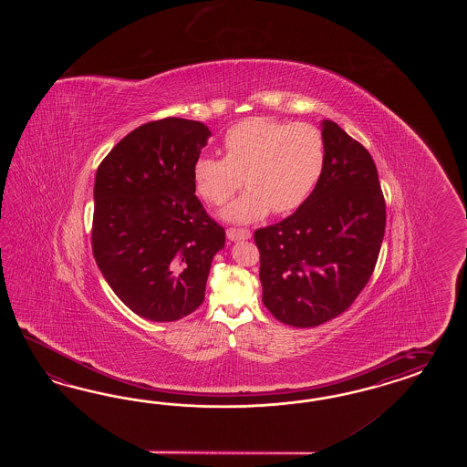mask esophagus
<instances>
[{"label": "esophagus", "instance_id": "1", "mask_svg": "<svg viewBox=\"0 0 467 467\" xmlns=\"http://www.w3.org/2000/svg\"><path fill=\"white\" fill-rule=\"evenodd\" d=\"M226 234L229 241L248 240L252 236V233L248 229H236V227H229Z\"/></svg>", "mask_w": 467, "mask_h": 467}]
</instances>
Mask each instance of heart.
<instances>
[{
  "mask_svg": "<svg viewBox=\"0 0 467 467\" xmlns=\"http://www.w3.org/2000/svg\"><path fill=\"white\" fill-rule=\"evenodd\" d=\"M223 150L224 159L198 157L193 183L207 203L223 205L244 182L248 190L223 213L231 223L296 211L326 166L324 137L308 123L248 118L227 130Z\"/></svg>",
  "mask_w": 467,
  "mask_h": 467,
  "instance_id": "b5f03b06",
  "label": "heart"
}]
</instances>
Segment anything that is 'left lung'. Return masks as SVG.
<instances>
[{
  "instance_id": "obj_1",
  "label": "left lung",
  "mask_w": 467,
  "mask_h": 467,
  "mask_svg": "<svg viewBox=\"0 0 467 467\" xmlns=\"http://www.w3.org/2000/svg\"><path fill=\"white\" fill-rule=\"evenodd\" d=\"M326 166L295 213L254 231L265 308L283 324L317 327L367 285L385 234V200L367 149L324 119Z\"/></svg>"
}]
</instances>
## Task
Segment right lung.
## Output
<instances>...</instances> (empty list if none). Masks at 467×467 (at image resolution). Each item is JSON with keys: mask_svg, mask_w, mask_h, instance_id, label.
<instances>
[{"mask_svg": "<svg viewBox=\"0 0 467 467\" xmlns=\"http://www.w3.org/2000/svg\"><path fill=\"white\" fill-rule=\"evenodd\" d=\"M211 137L200 121L164 118L130 131L94 183L92 254L130 310L176 322L203 303L226 231L195 195L193 166Z\"/></svg>", "mask_w": 467, "mask_h": 467, "instance_id": "right-lung-1", "label": "right lung"}]
</instances>
